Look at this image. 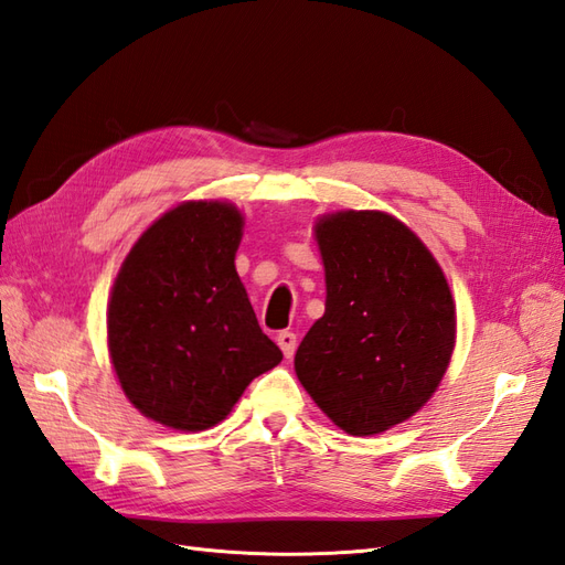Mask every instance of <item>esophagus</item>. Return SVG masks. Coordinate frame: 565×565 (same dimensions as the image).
Listing matches in <instances>:
<instances>
[{"label": "esophagus", "instance_id": "34e87169", "mask_svg": "<svg viewBox=\"0 0 565 565\" xmlns=\"http://www.w3.org/2000/svg\"><path fill=\"white\" fill-rule=\"evenodd\" d=\"M277 343H279V349L284 351L286 358H294V353H296V334H294V331H288V329L279 331Z\"/></svg>", "mask_w": 565, "mask_h": 565}]
</instances>
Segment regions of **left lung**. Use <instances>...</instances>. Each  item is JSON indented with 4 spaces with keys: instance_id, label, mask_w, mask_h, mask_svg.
<instances>
[{
    "instance_id": "left-lung-1",
    "label": "left lung",
    "mask_w": 565,
    "mask_h": 565,
    "mask_svg": "<svg viewBox=\"0 0 565 565\" xmlns=\"http://www.w3.org/2000/svg\"><path fill=\"white\" fill-rule=\"evenodd\" d=\"M324 315L296 351V374L331 423L353 437L420 411L448 367L456 306L437 259L386 212L345 210L315 224Z\"/></svg>"
}]
</instances>
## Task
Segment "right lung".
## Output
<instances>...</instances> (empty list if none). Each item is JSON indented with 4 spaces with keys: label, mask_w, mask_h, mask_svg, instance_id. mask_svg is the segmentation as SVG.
I'll use <instances>...</instances> for the list:
<instances>
[{
    "label": "right lung",
    "mask_w": 565,
    "mask_h": 565,
    "mask_svg": "<svg viewBox=\"0 0 565 565\" xmlns=\"http://www.w3.org/2000/svg\"><path fill=\"white\" fill-rule=\"evenodd\" d=\"M243 216L181 202L126 255L107 310L109 355L128 401L181 431L210 429L281 351L257 324L236 271Z\"/></svg>",
    "instance_id": "1"
}]
</instances>
